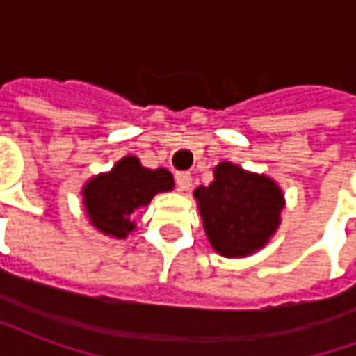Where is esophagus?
Instances as JSON below:
<instances>
[{
	"label": "esophagus",
	"instance_id": "34e87169",
	"mask_svg": "<svg viewBox=\"0 0 356 356\" xmlns=\"http://www.w3.org/2000/svg\"><path fill=\"white\" fill-rule=\"evenodd\" d=\"M175 183H177L179 191H188L193 186V177L186 171H177L175 173Z\"/></svg>",
	"mask_w": 356,
	"mask_h": 356
}]
</instances>
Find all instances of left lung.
I'll use <instances>...</instances> for the list:
<instances>
[{
    "instance_id": "1",
    "label": "left lung",
    "mask_w": 356,
    "mask_h": 356,
    "mask_svg": "<svg viewBox=\"0 0 356 356\" xmlns=\"http://www.w3.org/2000/svg\"><path fill=\"white\" fill-rule=\"evenodd\" d=\"M211 248L225 257H246L261 250L280 225L284 194L267 175L221 162L213 181L194 191Z\"/></svg>"
}]
</instances>
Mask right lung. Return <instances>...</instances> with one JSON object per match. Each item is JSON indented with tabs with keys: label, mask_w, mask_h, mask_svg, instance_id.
<instances>
[{
	"label": "right lung",
	"mask_w": 356,
	"mask_h": 356,
	"mask_svg": "<svg viewBox=\"0 0 356 356\" xmlns=\"http://www.w3.org/2000/svg\"><path fill=\"white\" fill-rule=\"evenodd\" d=\"M173 188V175L158 168H143L139 158L125 156L108 171L89 179L81 188L83 206L97 231L112 238H125L135 229L131 213L145 208L158 193Z\"/></svg>",
	"instance_id": "right-lung-1"
}]
</instances>
